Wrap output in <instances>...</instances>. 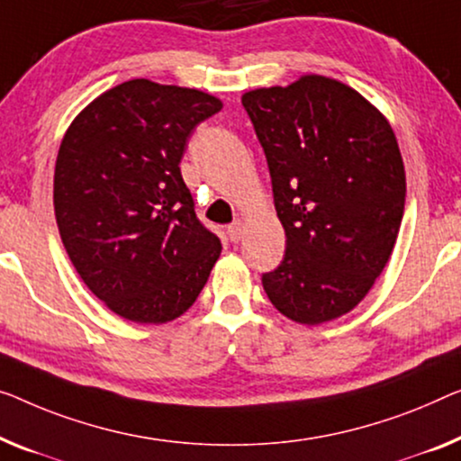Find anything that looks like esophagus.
Wrapping results in <instances>:
<instances>
[{
  "instance_id": "esophagus-1",
  "label": "esophagus",
  "mask_w": 461,
  "mask_h": 461,
  "mask_svg": "<svg viewBox=\"0 0 461 461\" xmlns=\"http://www.w3.org/2000/svg\"><path fill=\"white\" fill-rule=\"evenodd\" d=\"M242 233H244L242 223H233V225H230V228H228V236H230V240H231L233 244H238L240 240H242Z\"/></svg>"
}]
</instances>
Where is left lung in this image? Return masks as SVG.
I'll list each match as a JSON object with an SVG mask.
<instances>
[{
  "instance_id": "1",
  "label": "left lung",
  "mask_w": 461,
  "mask_h": 461,
  "mask_svg": "<svg viewBox=\"0 0 461 461\" xmlns=\"http://www.w3.org/2000/svg\"><path fill=\"white\" fill-rule=\"evenodd\" d=\"M242 105L269 165L287 246L263 273L271 304L302 325L338 319L366 296L393 252L406 171L389 122L346 85L302 77Z\"/></svg>"
}]
</instances>
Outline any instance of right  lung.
<instances>
[{
  "label": "right lung",
  "instance_id": "1",
  "mask_svg": "<svg viewBox=\"0 0 461 461\" xmlns=\"http://www.w3.org/2000/svg\"><path fill=\"white\" fill-rule=\"evenodd\" d=\"M221 101L136 78L103 93L61 140L53 177L64 249L88 290L134 322L194 304L221 252L196 217L180 161Z\"/></svg>",
  "mask_w": 461,
  "mask_h": 461
}]
</instances>
